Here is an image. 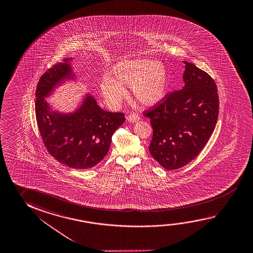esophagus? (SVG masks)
Segmentation results:
<instances>
[{
    "label": "esophagus",
    "instance_id": "obj_1",
    "mask_svg": "<svg viewBox=\"0 0 253 253\" xmlns=\"http://www.w3.org/2000/svg\"><path fill=\"white\" fill-rule=\"evenodd\" d=\"M127 120L129 122V123H137L138 121L140 120V117L136 115V114H131V115H129V116L127 117Z\"/></svg>",
    "mask_w": 253,
    "mask_h": 253
}]
</instances>
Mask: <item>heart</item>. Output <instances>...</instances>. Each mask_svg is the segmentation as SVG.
<instances>
[{"mask_svg":"<svg viewBox=\"0 0 253 253\" xmlns=\"http://www.w3.org/2000/svg\"><path fill=\"white\" fill-rule=\"evenodd\" d=\"M125 86H130L135 99L145 106H155L165 99L169 88L166 67L149 58L125 60L113 65L108 78L100 81L105 100L116 106L125 96Z\"/></svg>","mask_w":253,"mask_h":253,"instance_id":"obj_1","label":"heart"}]
</instances>
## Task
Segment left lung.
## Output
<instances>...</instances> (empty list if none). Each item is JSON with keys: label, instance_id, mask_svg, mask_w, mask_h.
Masks as SVG:
<instances>
[{"label": "left lung", "instance_id": "left-lung-1", "mask_svg": "<svg viewBox=\"0 0 253 253\" xmlns=\"http://www.w3.org/2000/svg\"><path fill=\"white\" fill-rule=\"evenodd\" d=\"M182 62L184 85L144 114L153 126L150 153L169 170L185 166L199 155L214 130L219 115L214 81L193 63Z\"/></svg>", "mask_w": 253, "mask_h": 253}]
</instances>
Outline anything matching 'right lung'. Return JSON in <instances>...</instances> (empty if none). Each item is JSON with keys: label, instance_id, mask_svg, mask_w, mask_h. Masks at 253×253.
Here are the masks:
<instances>
[{"label": "right lung", "instance_id": "obj_1", "mask_svg": "<svg viewBox=\"0 0 253 253\" xmlns=\"http://www.w3.org/2000/svg\"><path fill=\"white\" fill-rule=\"evenodd\" d=\"M66 58L42 76L36 90L35 113L42 140L50 154L75 169L96 166L108 153L114 132L125 123L122 113L105 111L94 97L85 92L73 111L54 109L46 98L67 82L89 83L75 73L72 60Z\"/></svg>", "mask_w": 253, "mask_h": 253}]
</instances>
